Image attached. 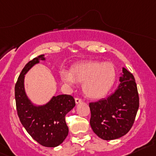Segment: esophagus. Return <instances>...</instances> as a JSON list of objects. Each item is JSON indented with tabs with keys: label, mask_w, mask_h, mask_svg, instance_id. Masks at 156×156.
Here are the masks:
<instances>
[{
	"label": "esophagus",
	"mask_w": 156,
	"mask_h": 156,
	"mask_svg": "<svg viewBox=\"0 0 156 156\" xmlns=\"http://www.w3.org/2000/svg\"><path fill=\"white\" fill-rule=\"evenodd\" d=\"M75 103L76 104H79V103H81V102H82V100L81 98H75Z\"/></svg>",
	"instance_id": "esophagus-1"
}]
</instances>
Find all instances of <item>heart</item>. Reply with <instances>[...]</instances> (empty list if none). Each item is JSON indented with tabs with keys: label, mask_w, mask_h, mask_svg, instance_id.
I'll use <instances>...</instances> for the list:
<instances>
[{
	"label": "heart",
	"mask_w": 156,
	"mask_h": 156,
	"mask_svg": "<svg viewBox=\"0 0 156 156\" xmlns=\"http://www.w3.org/2000/svg\"><path fill=\"white\" fill-rule=\"evenodd\" d=\"M61 78L65 83H83L82 90L92 99L105 96L113 86L116 78L114 65L110 62L88 61L78 63L71 67L69 73L62 72Z\"/></svg>",
	"instance_id": "b5f03b06"
}]
</instances>
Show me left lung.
Listing matches in <instances>:
<instances>
[{
  "label": "left lung",
  "instance_id": "1",
  "mask_svg": "<svg viewBox=\"0 0 156 156\" xmlns=\"http://www.w3.org/2000/svg\"><path fill=\"white\" fill-rule=\"evenodd\" d=\"M114 93L89 104L92 130L101 139L114 140L128 133L139 107V96L134 76L125 68Z\"/></svg>",
  "mask_w": 156,
  "mask_h": 156
}]
</instances>
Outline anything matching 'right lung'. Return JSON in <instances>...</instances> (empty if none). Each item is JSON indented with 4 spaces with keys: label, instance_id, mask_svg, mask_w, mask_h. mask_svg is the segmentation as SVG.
Here are the masks:
<instances>
[{
    "label": "right lung",
    "instance_id": "right-lung-1",
    "mask_svg": "<svg viewBox=\"0 0 156 156\" xmlns=\"http://www.w3.org/2000/svg\"><path fill=\"white\" fill-rule=\"evenodd\" d=\"M45 60L44 55L29 61L19 75L15 86L16 109L20 123L35 141L47 147L61 144L68 136L66 115L75 106L70 95L54 96L49 103L35 107L30 102L24 91V75L39 61Z\"/></svg>",
    "mask_w": 156,
    "mask_h": 156
}]
</instances>
